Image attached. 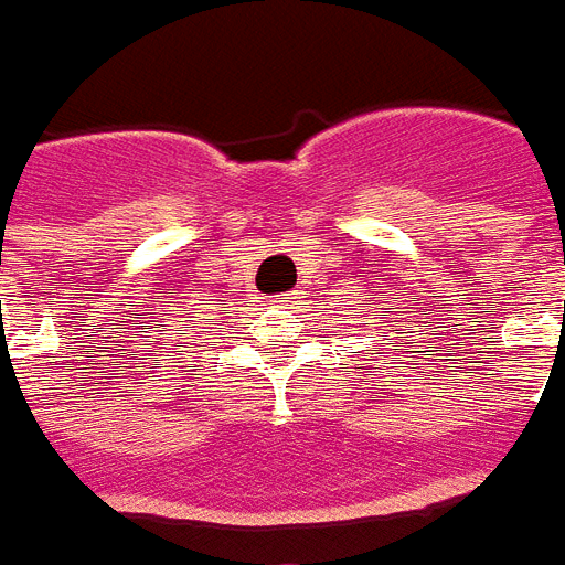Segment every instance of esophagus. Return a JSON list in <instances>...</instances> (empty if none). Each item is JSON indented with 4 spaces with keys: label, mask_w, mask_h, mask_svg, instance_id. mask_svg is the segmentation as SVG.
Here are the masks:
<instances>
[{
    "label": "esophagus",
    "mask_w": 565,
    "mask_h": 565,
    "mask_svg": "<svg viewBox=\"0 0 565 565\" xmlns=\"http://www.w3.org/2000/svg\"><path fill=\"white\" fill-rule=\"evenodd\" d=\"M273 298L275 307H292L296 305V292H278V296H269Z\"/></svg>",
    "instance_id": "obj_1"
}]
</instances>
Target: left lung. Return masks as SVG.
<instances>
[{"label": "left lung", "instance_id": "obj_1", "mask_svg": "<svg viewBox=\"0 0 565 565\" xmlns=\"http://www.w3.org/2000/svg\"><path fill=\"white\" fill-rule=\"evenodd\" d=\"M391 310H393V307H391ZM419 333H422V330H419Z\"/></svg>", "mask_w": 565, "mask_h": 565}]
</instances>
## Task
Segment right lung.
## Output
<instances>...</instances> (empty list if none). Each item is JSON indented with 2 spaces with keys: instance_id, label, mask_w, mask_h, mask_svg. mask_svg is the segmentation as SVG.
<instances>
[{
  "instance_id": "1",
  "label": "right lung",
  "mask_w": 565,
  "mask_h": 565,
  "mask_svg": "<svg viewBox=\"0 0 565 565\" xmlns=\"http://www.w3.org/2000/svg\"><path fill=\"white\" fill-rule=\"evenodd\" d=\"M174 312H178V310H174ZM174 312H172V310L166 312V319H160V324H154V327H163V330H166V327L180 324V321H169V319H178V316H174ZM174 330H178V327H174ZM180 335H183V339H186V333H180ZM186 344H189V341H183V344H178V348H186ZM178 353H186V350H178Z\"/></svg>"
}]
</instances>
